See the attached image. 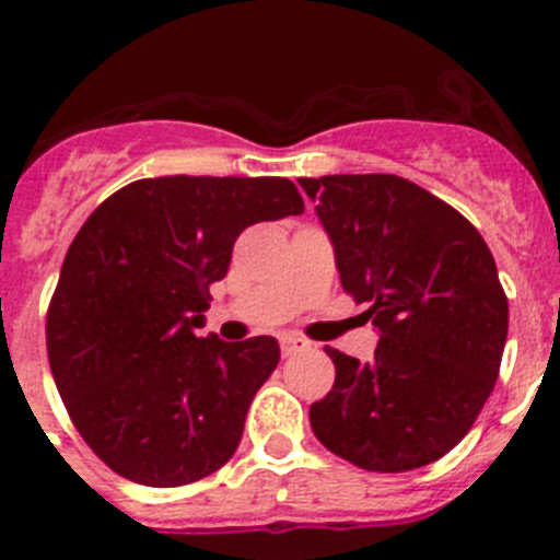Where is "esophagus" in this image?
Masks as SVG:
<instances>
[{
    "mask_svg": "<svg viewBox=\"0 0 560 560\" xmlns=\"http://www.w3.org/2000/svg\"><path fill=\"white\" fill-rule=\"evenodd\" d=\"M303 349H308L306 338L292 336V332H287V336H281V354H284V358H292V354L303 352Z\"/></svg>",
    "mask_w": 560,
    "mask_h": 560,
    "instance_id": "1",
    "label": "esophagus"
}]
</instances>
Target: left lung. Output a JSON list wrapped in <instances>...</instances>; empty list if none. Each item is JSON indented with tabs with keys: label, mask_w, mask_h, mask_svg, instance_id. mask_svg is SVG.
<instances>
[{
	"label": "left lung",
	"mask_w": 560,
	"mask_h": 560,
	"mask_svg": "<svg viewBox=\"0 0 560 560\" xmlns=\"http://www.w3.org/2000/svg\"><path fill=\"white\" fill-rule=\"evenodd\" d=\"M341 284L369 306L371 363L327 347L336 382L312 404L314 436L365 471L447 455L493 393L510 306L482 235L453 206L387 173L301 178Z\"/></svg>",
	"instance_id": "left-lung-1"
}]
</instances>
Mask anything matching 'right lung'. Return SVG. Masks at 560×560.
<instances>
[{"mask_svg": "<svg viewBox=\"0 0 560 560\" xmlns=\"http://www.w3.org/2000/svg\"><path fill=\"white\" fill-rule=\"evenodd\" d=\"M303 213L287 178L162 175L110 195L72 241L48 308V360L83 442L149 488L233 457L248 404L279 363L270 336H197L208 287L248 224Z\"/></svg>", "mask_w": 560, "mask_h": 560, "instance_id": "add662e5", "label": "right lung"}]
</instances>
